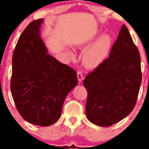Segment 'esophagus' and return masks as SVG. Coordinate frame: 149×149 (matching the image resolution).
Segmentation results:
<instances>
[{"label": "esophagus", "instance_id": "esophagus-1", "mask_svg": "<svg viewBox=\"0 0 149 149\" xmlns=\"http://www.w3.org/2000/svg\"><path fill=\"white\" fill-rule=\"evenodd\" d=\"M77 76H78V81H79V83L82 81V80H83V73L81 72V71H78L77 72Z\"/></svg>", "mask_w": 149, "mask_h": 149}]
</instances>
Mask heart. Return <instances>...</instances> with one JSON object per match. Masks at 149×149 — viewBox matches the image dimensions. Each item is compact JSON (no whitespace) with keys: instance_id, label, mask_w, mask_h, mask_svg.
I'll return each instance as SVG.
<instances>
[{"instance_id":"b5f03b06","label":"heart","mask_w":149,"mask_h":149,"mask_svg":"<svg viewBox=\"0 0 149 149\" xmlns=\"http://www.w3.org/2000/svg\"><path fill=\"white\" fill-rule=\"evenodd\" d=\"M112 46V38L106 33L102 36L93 45L90 46L83 54V62L89 69H96L106 60ZM69 57L75 59L76 56L71 50H67Z\"/></svg>"}]
</instances>
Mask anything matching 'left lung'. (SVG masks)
I'll return each instance as SVG.
<instances>
[{
  "label": "left lung",
  "instance_id": "obj_1",
  "mask_svg": "<svg viewBox=\"0 0 149 149\" xmlns=\"http://www.w3.org/2000/svg\"><path fill=\"white\" fill-rule=\"evenodd\" d=\"M141 83L139 50L123 24L109 57L83 80L88 119L109 127L127 117L134 109Z\"/></svg>",
  "mask_w": 149,
  "mask_h": 149
}]
</instances>
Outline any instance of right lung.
Here are the masks:
<instances>
[{
	"mask_svg": "<svg viewBox=\"0 0 149 149\" xmlns=\"http://www.w3.org/2000/svg\"><path fill=\"white\" fill-rule=\"evenodd\" d=\"M44 20H34L20 36L13 56L12 95L19 113L36 125L60 118L68 94L78 84L76 71L47 54L40 36Z\"/></svg>",
	"mask_w": 149,
	"mask_h": 149,
	"instance_id": "add662e5",
	"label": "right lung"
}]
</instances>
